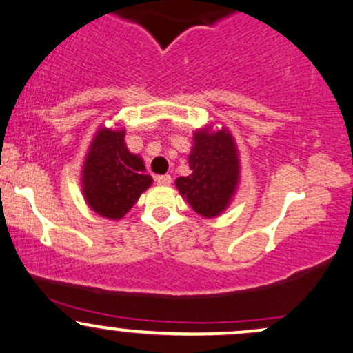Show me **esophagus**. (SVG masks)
Wrapping results in <instances>:
<instances>
[{
  "instance_id": "esophagus-1",
  "label": "esophagus",
  "mask_w": 353,
  "mask_h": 353,
  "mask_svg": "<svg viewBox=\"0 0 353 353\" xmlns=\"http://www.w3.org/2000/svg\"><path fill=\"white\" fill-rule=\"evenodd\" d=\"M156 183L157 185H162V188H165V185H170V183H172V179H170V176H156Z\"/></svg>"
}]
</instances>
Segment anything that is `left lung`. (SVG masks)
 <instances>
[{
  "label": "left lung",
  "mask_w": 353,
  "mask_h": 353,
  "mask_svg": "<svg viewBox=\"0 0 353 353\" xmlns=\"http://www.w3.org/2000/svg\"><path fill=\"white\" fill-rule=\"evenodd\" d=\"M188 177H177L176 188L183 199L204 219L218 218L226 211L238 191L241 177L239 150L226 127L208 123L192 134L188 157Z\"/></svg>",
  "instance_id": "8db88e82"
}]
</instances>
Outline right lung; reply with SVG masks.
I'll return each instance as SVG.
<instances>
[{"instance_id": "1", "label": "right lung", "mask_w": 353, "mask_h": 353, "mask_svg": "<svg viewBox=\"0 0 353 353\" xmlns=\"http://www.w3.org/2000/svg\"><path fill=\"white\" fill-rule=\"evenodd\" d=\"M87 206L100 218L122 219L152 184L141 156L125 144L123 127L100 125L85 156L80 174Z\"/></svg>"}]
</instances>
